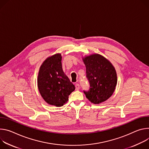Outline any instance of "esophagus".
<instances>
[{
    "label": "esophagus",
    "mask_w": 149,
    "mask_h": 149,
    "mask_svg": "<svg viewBox=\"0 0 149 149\" xmlns=\"http://www.w3.org/2000/svg\"><path fill=\"white\" fill-rule=\"evenodd\" d=\"M75 88H76V90H78V89H79V88H80V85H79L78 84H75Z\"/></svg>",
    "instance_id": "34e87169"
}]
</instances>
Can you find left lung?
<instances>
[{
  "label": "left lung",
  "mask_w": 149,
  "mask_h": 149,
  "mask_svg": "<svg viewBox=\"0 0 149 149\" xmlns=\"http://www.w3.org/2000/svg\"><path fill=\"white\" fill-rule=\"evenodd\" d=\"M90 89L84 91L86 97L94 104L106 101L112 95L117 84V72L112 64L99 54L82 57Z\"/></svg>",
  "instance_id": "8db88e82"
}]
</instances>
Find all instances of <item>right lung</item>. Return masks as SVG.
<instances>
[{"label":"right lung","mask_w":149,"mask_h":149,"mask_svg":"<svg viewBox=\"0 0 149 149\" xmlns=\"http://www.w3.org/2000/svg\"><path fill=\"white\" fill-rule=\"evenodd\" d=\"M61 54L47 57L41 65L37 79L38 91L49 105L60 107L69 100L75 86L63 70Z\"/></svg>","instance_id":"add662e5"}]
</instances>
